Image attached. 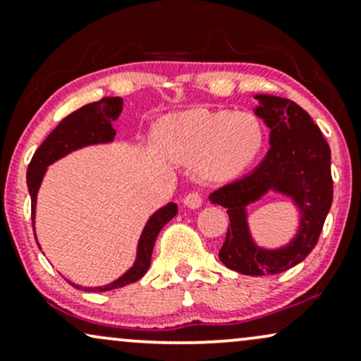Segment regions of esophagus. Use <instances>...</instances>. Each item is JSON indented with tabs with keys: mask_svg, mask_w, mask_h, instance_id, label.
Returning a JSON list of instances; mask_svg holds the SVG:
<instances>
[{
	"mask_svg": "<svg viewBox=\"0 0 361 361\" xmlns=\"http://www.w3.org/2000/svg\"><path fill=\"white\" fill-rule=\"evenodd\" d=\"M184 204L190 207V209H197V207L202 206V196L196 190H192V192H189L188 196L184 197Z\"/></svg>",
	"mask_w": 361,
	"mask_h": 361,
	"instance_id": "obj_1",
	"label": "esophagus"
}]
</instances>
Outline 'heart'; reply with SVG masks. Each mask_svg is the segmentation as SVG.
Segmentation results:
<instances>
[{"instance_id":"b5f03b06","label":"heart","mask_w":361,"mask_h":361,"mask_svg":"<svg viewBox=\"0 0 361 361\" xmlns=\"http://www.w3.org/2000/svg\"><path fill=\"white\" fill-rule=\"evenodd\" d=\"M157 142L176 162L199 160L207 179L230 180L255 162L265 133L258 118L250 113L194 108L165 116L157 126Z\"/></svg>"}]
</instances>
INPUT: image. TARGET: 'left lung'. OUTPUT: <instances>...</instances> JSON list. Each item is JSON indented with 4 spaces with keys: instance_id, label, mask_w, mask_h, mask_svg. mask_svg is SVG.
<instances>
[{
    "instance_id": "8db88e82",
    "label": "left lung",
    "mask_w": 361,
    "mask_h": 361,
    "mask_svg": "<svg viewBox=\"0 0 361 361\" xmlns=\"http://www.w3.org/2000/svg\"><path fill=\"white\" fill-rule=\"evenodd\" d=\"M255 113L270 128V150L248 176L209 194L211 202L226 207L230 216L219 260L243 275L286 272L306 258L319 240L333 202L331 150L319 126L294 101L258 94ZM296 201L301 226L296 238L279 250L258 249L249 236L246 206L269 190Z\"/></svg>"
}]
</instances>
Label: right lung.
<instances>
[{"instance_id": "1", "label": "right lung", "mask_w": 361, "mask_h": 361, "mask_svg": "<svg viewBox=\"0 0 361 361\" xmlns=\"http://www.w3.org/2000/svg\"><path fill=\"white\" fill-rule=\"evenodd\" d=\"M123 108L121 97H103V99L96 101V103L86 104L79 108L78 111L67 114L63 120L59 123L45 142L37 148L35 155H33L32 162L28 165L27 171V184L28 192L32 197V224H35V204H37V192L40 188V182L44 179V173L50 164L59 160L61 157L71 154L72 150H78L80 147L94 145V143H106L111 142L114 137V130L111 123L120 116ZM177 214V204L169 202L162 209L148 219L145 230H143L142 236L138 241V255L137 262L123 277L114 281L113 283L104 287H97V289H91V287H80L75 283L69 282L75 289L84 290H113L120 289V287L128 286L140 281L145 275V272L150 267L152 252H154V245L157 236L162 228L167 224L173 216Z\"/></svg>"}]
</instances>
